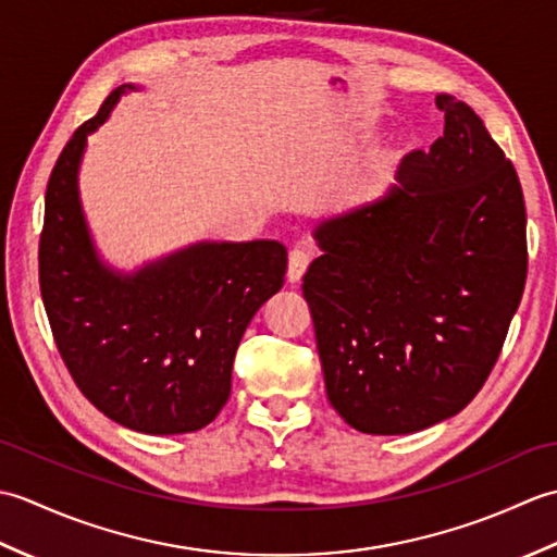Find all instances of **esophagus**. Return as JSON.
Listing matches in <instances>:
<instances>
[{
  "instance_id": "1",
  "label": "esophagus",
  "mask_w": 557,
  "mask_h": 557,
  "mask_svg": "<svg viewBox=\"0 0 557 557\" xmlns=\"http://www.w3.org/2000/svg\"><path fill=\"white\" fill-rule=\"evenodd\" d=\"M311 263V253L306 248H294L289 253V268H287V277L289 282H299L304 277L306 268Z\"/></svg>"
}]
</instances>
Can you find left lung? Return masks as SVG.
<instances>
[{
  "label": "left lung",
  "mask_w": 557,
  "mask_h": 557,
  "mask_svg": "<svg viewBox=\"0 0 557 557\" xmlns=\"http://www.w3.org/2000/svg\"><path fill=\"white\" fill-rule=\"evenodd\" d=\"M445 132L383 196L318 224L304 275L330 405L351 429L405 435L486 383L527 282L519 176L474 110L437 96Z\"/></svg>",
  "instance_id": "8db88e82"
}]
</instances>
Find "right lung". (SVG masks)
Segmentation results:
<instances>
[{"label": "right lung", "mask_w": 557, "mask_h": 557, "mask_svg": "<svg viewBox=\"0 0 557 557\" xmlns=\"http://www.w3.org/2000/svg\"><path fill=\"white\" fill-rule=\"evenodd\" d=\"M76 128L45 194L40 292L66 369L104 417L150 435L203 429L232 389L256 311L285 285L280 242H198L134 272L100 258L78 194L88 136L126 90Z\"/></svg>", "instance_id": "add662e5"}]
</instances>
